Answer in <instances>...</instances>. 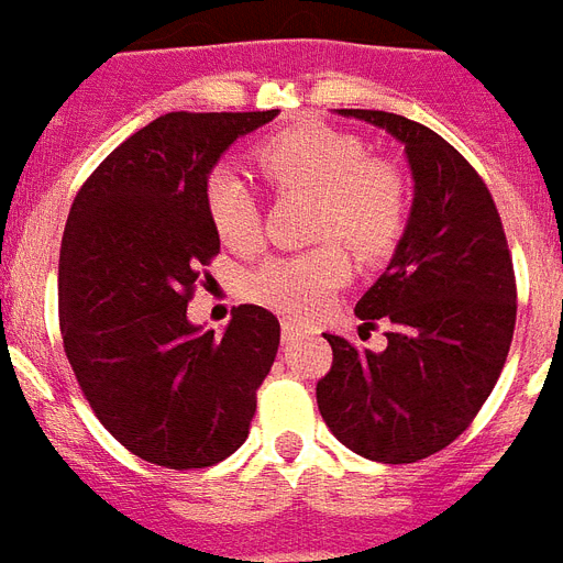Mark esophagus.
Masks as SVG:
<instances>
[{"instance_id":"esophagus-1","label":"esophagus","mask_w":563,"mask_h":563,"mask_svg":"<svg viewBox=\"0 0 563 563\" xmlns=\"http://www.w3.org/2000/svg\"><path fill=\"white\" fill-rule=\"evenodd\" d=\"M300 333V324L298 321H291V318H286L283 321V342H289V339H295V335Z\"/></svg>"}]
</instances>
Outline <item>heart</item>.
Returning a JSON list of instances; mask_svg holds the SVG:
<instances>
[{"mask_svg":"<svg viewBox=\"0 0 563 563\" xmlns=\"http://www.w3.org/2000/svg\"><path fill=\"white\" fill-rule=\"evenodd\" d=\"M254 163L277 187L316 195L312 236L339 239L365 263L385 260L409 228L406 172L388 157H371L368 145L351 131L321 122L280 128L256 143ZM203 212L221 245L251 251L260 242L254 195L233 172L216 169L207 178ZM339 242L268 256L247 274L245 295L295 321L318 316L351 280V256Z\"/></svg>","mask_w":563,"mask_h":563,"instance_id":"heart-1","label":"heart"}]
</instances>
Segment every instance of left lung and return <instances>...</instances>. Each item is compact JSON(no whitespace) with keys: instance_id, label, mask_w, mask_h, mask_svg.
Listing matches in <instances>:
<instances>
[{"instance_id":"left-lung-1","label":"left lung","mask_w":563,"mask_h":563,"mask_svg":"<svg viewBox=\"0 0 563 563\" xmlns=\"http://www.w3.org/2000/svg\"><path fill=\"white\" fill-rule=\"evenodd\" d=\"M342 113L406 145L415 203L391 265L356 303L365 327L388 321V344L327 335L318 409L353 453L411 464L453 444L494 391L515 335V263L485 180L444 136L385 110Z\"/></svg>"}]
</instances>
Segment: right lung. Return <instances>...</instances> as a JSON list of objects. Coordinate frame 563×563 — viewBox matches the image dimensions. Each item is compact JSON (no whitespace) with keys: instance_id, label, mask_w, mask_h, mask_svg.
Masks as SVG:
<instances>
[{"instance_id":"obj_1","label":"right lung","mask_w":563,"mask_h":563,"mask_svg":"<svg viewBox=\"0 0 563 563\" xmlns=\"http://www.w3.org/2000/svg\"><path fill=\"white\" fill-rule=\"evenodd\" d=\"M277 117L166 113L99 163L66 219L57 263L64 353L101 427L145 462L195 471L245 444L280 321L233 309L224 335L187 307L219 236L207 175L236 136Z\"/></svg>"}]
</instances>
